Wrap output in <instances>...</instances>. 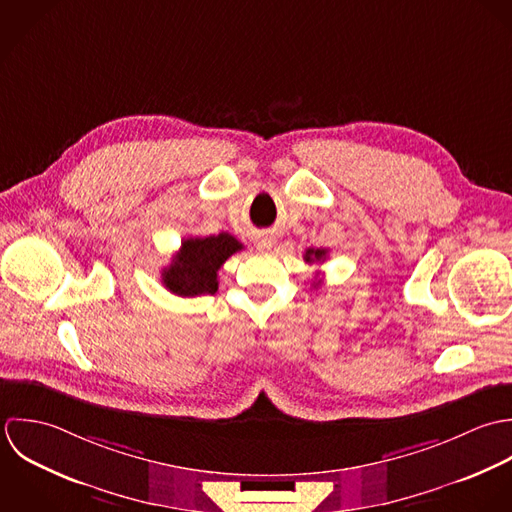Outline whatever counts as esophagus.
<instances>
[{
  "instance_id": "esophagus-1",
  "label": "esophagus",
  "mask_w": 512,
  "mask_h": 512,
  "mask_svg": "<svg viewBox=\"0 0 512 512\" xmlns=\"http://www.w3.org/2000/svg\"><path fill=\"white\" fill-rule=\"evenodd\" d=\"M273 245H275V241H273L271 237H267V235L257 239V249H259V251H271Z\"/></svg>"
}]
</instances>
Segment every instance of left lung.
Wrapping results in <instances>:
<instances>
[{
    "instance_id": "obj_1",
    "label": "left lung",
    "mask_w": 512,
    "mask_h": 512,
    "mask_svg": "<svg viewBox=\"0 0 512 512\" xmlns=\"http://www.w3.org/2000/svg\"><path fill=\"white\" fill-rule=\"evenodd\" d=\"M326 259V249H307L305 253V261L307 263H322ZM320 285V281L314 283V287Z\"/></svg>"
}]
</instances>
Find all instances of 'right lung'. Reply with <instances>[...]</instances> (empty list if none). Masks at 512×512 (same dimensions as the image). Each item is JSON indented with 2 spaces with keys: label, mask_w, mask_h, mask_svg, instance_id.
<instances>
[{
  "label": "right lung",
  "mask_w": 512,
  "mask_h": 512,
  "mask_svg": "<svg viewBox=\"0 0 512 512\" xmlns=\"http://www.w3.org/2000/svg\"><path fill=\"white\" fill-rule=\"evenodd\" d=\"M243 245L229 233L209 237H188L172 263L162 271L164 287L178 297L217 293V271Z\"/></svg>",
  "instance_id": "1"
}]
</instances>
